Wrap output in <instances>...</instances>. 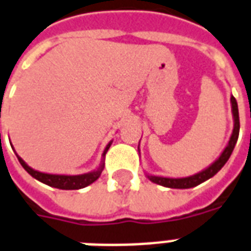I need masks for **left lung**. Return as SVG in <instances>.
<instances>
[{
	"label": "left lung",
	"instance_id": "8db88e82",
	"mask_svg": "<svg viewBox=\"0 0 251 251\" xmlns=\"http://www.w3.org/2000/svg\"><path fill=\"white\" fill-rule=\"evenodd\" d=\"M230 105H232V114H233V131L230 138H229V142H227L226 147L224 149L223 152L220 154V156L213 162L212 164H209L208 167L201 170L198 174L195 175H191V176L187 177H166V176H158V175H150V174H146V176L150 179L152 183L155 184L163 185V187H167V188H177V189H187L192 188V187H196V185L201 184L205 180L210 179L212 176H215L216 174L224 167V164L226 163L227 159L232 155L233 150H234V146H236L237 139H238V134H240V116H238V105H237L236 99L233 97V95L230 96ZM139 151V146H138Z\"/></svg>",
	"mask_w": 251,
	"mask_h": 251
}]
</instances>
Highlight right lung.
Masks as SVG:
<instances>
[{
    "mask_svg": "<svg viewBox=\"0 0 251 251\" xmlns=\"http://www.w3.org/2000/svg\"><path fill=\"white\" fill-rule=\"evenodd\" d=\"M112 142L113 141H110V142L106 145V147H105L104 152H102V159H101L100 166L96 168V170H93V171L87 172V174H81V175H57V174H47V172L36 171V170L30 167L21 156L17 155V152H15V155L18 158L19 163L22 164V167H24L34 179H36V180L42 181V183H45V184L50 185V187H53V188L80 189L84 188V187H87V185L92 184L93 181H96L100 177L101 172H102V170H104L105 167V154H106V151L109 150V147H110ZM13 150H14V147H13Z\"/></svg>",
    "mask_w": 251,
    "mask_h": 251,
    "instance_id": "right-lung-1",
    "label": "right lung"
}]
</instances>
